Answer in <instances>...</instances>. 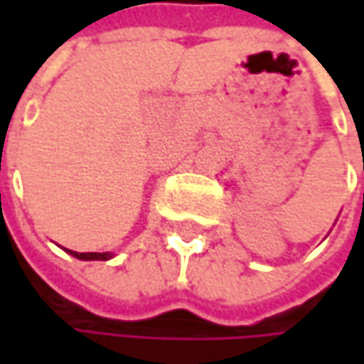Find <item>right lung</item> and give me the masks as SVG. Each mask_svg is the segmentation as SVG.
Listing matches in <instances>:
<instances>
[{"label":"right lung","mask_w":364,"mask_h":364,"mask_svg":"<svg viewBox=\"0 0 364 364\" xmlns=\"http://www.w3.org/2000/svg\"><path fill=\"white\" fill-rule=\"evenodd\" d=\"M70 255H75L77 259H85V261H92V259H99V261H105V259H111V253H77V251H70L66 249Z\"/></svg>","instance_id":"add662e5"}]
</instances>
